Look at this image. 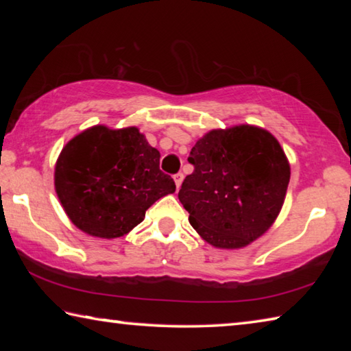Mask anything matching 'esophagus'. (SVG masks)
<instances>
[{"instance_id": "obj_1", "label": "esophagus", "mask_w": 351, "mask_h": 351, "mask_svg": "<svg viewBox=\"0 0 351 351\" xmlns=\"http://www.w3.org/2000/svg\"><path fill=\"white\" fill-rule=\"evenodd\" d=\"M173 180H175V184H176V189H180L181 184H182V180H184V175L182 173H176L173 176Z\"/></svg>"}]
</instances>
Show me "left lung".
Listing matches in <instances>:
<instances>
[{
	"instance_id": "obj_1",
	"label": "left lung",
	"mask_w": 351,
	"mask_h": 351,
	"mask_svg": "<svg viewBox=\"0 0 351 351\" xmlns=\"http://www.w3.org/2000/svg\"><path fill=\"white\" fill-rule=\"evenodd\" d=\"M178 198L192 228L215 247L235 249L263 235L287 195L289 164L271 133L252 125L213 130L192 148Z\"/></svg>"
}]
</instances>
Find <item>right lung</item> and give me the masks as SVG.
<instances>
[{"label": "right lung", "mask_w": 351, "mask_h": 351, "mask_svg": "<svg viewBox=\"0 0 351 351\" xmlns=\"http://www.w3.org/2000/svg\"><path fill=\"white\" fill-rule=\"evenodd\" d=\"M159 158L138 128H88L58 156V199L83 232L117 239L144 219L154 201L175 192L173 178L159 169Z\"/></svg>", "instance_id": "obj_1"}]
</instances>
